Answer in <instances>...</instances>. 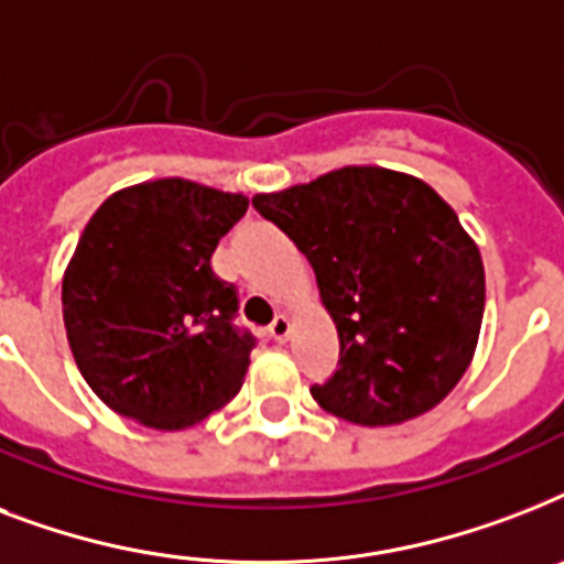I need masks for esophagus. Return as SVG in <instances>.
<instances>
[{
	"instance_id": "34e87169",
	"label": "esophagus",
	"mask_w": 564,
	"mask_h": 564,
	"mask_svg": "<svg viewBox=\"0 0 564 564\" xmlns=\"http://www.w3.org/2000/svg\"><path fill=\"white\" fill-rule=\"evenodd\" d=\"M290 334H292V322L286 316H278L272 325H269V336H272L274 343H286Z\"/></svg>"
}]
</instances>
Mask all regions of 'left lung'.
I'll return each mask as SVG.
<instances>
[{"label":"left lung","instance_id":"8db88e82","mask_svg":"<svg viewBox=\"0 0 564 564\" xmlns=\"http://www.w3.org/2000/svg\"><path fill=\"white\" fill-rule=\"evenodd\" d=\"M251 204L307 257L339 334V369L310 389L318 406L389 427L445 401L486 307L480 248L454 207L383 166H343Z\"/></svg>","mask_w":564,"mask_h":564}]
</instances>
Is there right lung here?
<instances>
[{
    "instance_id": "add662e5",
    "label": "right lung",
    "mask_w": 564,
    "mask_h": 564,
    "mask_svg": "<svg viewBox=\"0 0 564 564\" xmlns=\"http://www.w3.org/2000/svg\"><path fill=\"white\" fill-rule=\"evenodd\" d=\"M248 198L187 178L108 195L61 283L69 351L110 410L187 430L239 392L254 339L237 334V292L210 269Z\"/></svg>"
}]
</instances>
